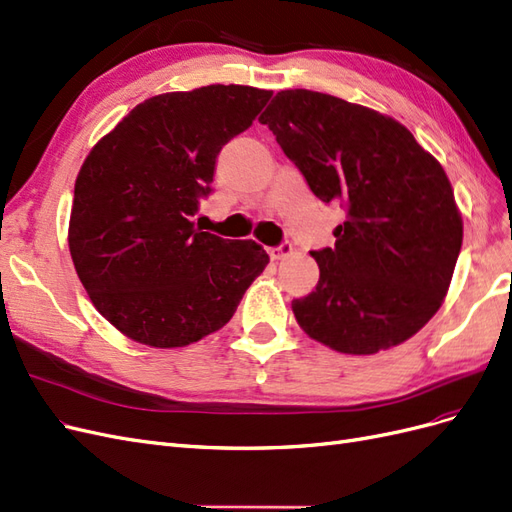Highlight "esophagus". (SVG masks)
Here are the masks:
<instances>
[{"label": "esophagus", "instance_id": "34e87169", "mask_svg": "<svg viewBox=\"0 0 512 512\" xmlns=\"http://www.w3.org/2000/svg\"><path fill=\"white\" fill-rule=\"evenodd\" d=\"M267 252H269L271 260H282V258H286L292 252V245L290 243H282V245H277V247H269Z\"/></svg>", "mask_w": 512, "mask_h": 512}]
</instances>
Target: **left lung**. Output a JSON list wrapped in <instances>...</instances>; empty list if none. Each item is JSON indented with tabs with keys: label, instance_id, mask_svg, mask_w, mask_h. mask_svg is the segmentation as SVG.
Instances as JSON below:
<instances>
[{
	"label": "left lung",
	"instance_id": "8db88e82",
	"mask_svg": "<svg viewBox=\"0 0 512 512\" xmlns=\"http://www.w3.org/2000/svg\"><path fill=\"white\" fill-rule=\"evenodd\" d=\"M258 121L322 203L348 211L335 247L312 252L320 280L292 301L299 327L344 354L404 344L444 303L463 241L442 164L404 123L320 91H280Z\"/></svg>",
	"mask_w": 512,
	"mask_h": 512
}]
</instances>
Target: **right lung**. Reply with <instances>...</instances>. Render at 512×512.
I'll use <instances>...</instances> for the list:
<instances>
[{
  "label": "right lung",
  "instance_id": "1",
  "mask_svg": "<svg viewBox=\"0 0 512 512\" xmlns=\"http://www.w3.org/2000/svg\"><path fill=\"white\" fill-rule=\"evenodd\" d=\"M273 91L207 85L153 96L91 147L74 183L68 247L91 303L151 348L220 331L269 265L262 245L198 230L215 158Z\"/></svg>",
  "mask_w": 512,
  "mask_h": 512
}]
</instances>
